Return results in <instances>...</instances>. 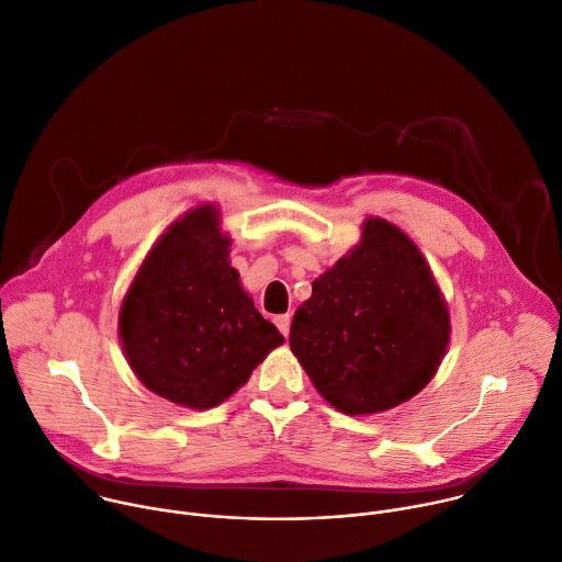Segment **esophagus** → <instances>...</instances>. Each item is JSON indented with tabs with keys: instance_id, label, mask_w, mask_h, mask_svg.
<instances>
[{
	"instance_id": "34e87169",
	"label": "esophagus",
	"mask_w": 562,
	"mask_h": 562,
	"mask_svg": "<svg viewBox=\"0 0 562 562\" xmlns=\"http://www.w3.org/2000/svg\"><path fill=\"white\" fill-rule=\"evenodd\" d=\"M290 321H292V316H290V314H281V316H277V318H274L277 327L281 329V334L285 336V339H288V334H290Z\"/></svg>"
}]
</instances>
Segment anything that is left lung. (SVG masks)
Here are the masks:
<instances>
[{
	"mask_svg": "<svg viewBox=\"0 0 562 562\" xmlns=\"http://www.w3.org/2000/svg\"><path fill=\"white\" fill-rule=\"evenodd\" d=\"M450 310L418 246L368 216L361 241L312 283L290 327V350L316 392L348 416L416 396L450 346Z\"/></svg>",
	"mask_w": 562,
	"mask_h": 562,
	"instance_id": "1",
	"label": "left lung"
}]
</instances>
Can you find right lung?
Wrapping results in <instances>:
<instances>
[{
  "instance_id": "1",
  "label": "right lung",
  "mask_w": 562,
  "mask_h": 562,
  "mask_svg": "<svg viewBox=\"0 0 562 562\" xmlns=\"http://www.w3.org/2000/svg\"><path fill=\"white\" fill-rule=\"evenodd\" d=\"M231 246L216 203L190 207L150 248L122 301L131 370L181 407H216L283 344L231 266Z\"/></svg>"
}]
</instances>
